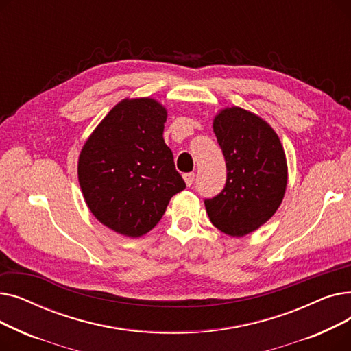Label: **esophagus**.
Listing matches in <instances>:
<instances>
[{
	"mask_svg": "<svg viewBox=\"0 0 351 351\" xmlns=\"http://www.w3.org/2000/svg\"><path fill=\"white\" fill-rule=\"evenodd\" d=\"M183 179H185V182H186V185H188V186H192V185H193V182H195V173H193V172H191V173H185V175H183Z\"/></svg>",
	"mask_w": 351,
	"mask_h": 351,
	"instance_id": "34e87169",
	"label": "esophagus"
}]
</instances>
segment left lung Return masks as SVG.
Listing matches in <instances>:
<instances>
[{
    "instance_id": "left-lung-1",
    "label": "left lung",
    "mask_w": 351,
    "mask_h": 351,
    "mask_svg": "<svg viewBox=\"0 0 351 351\" xmlns=\"http://www.w3.org/2000/svg\"><path fill=\"white\" fill-rule=\"evenodd\" d=\"M213 132L226 162L225 188L205 199L210 222L241 237L274 215L285 196L287 166L279 136L259 117L228 108L213 121Z\"/></svg>"
}]
</instances>
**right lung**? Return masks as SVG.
Masks as SVG:
<instances>
[{"label":"right lung","mask_w":351,"mask_h":351,"mask_svg":"<svg viewBox=\"0 0 351 351\" xmlns=\"http://www.w3.org/2000/svg\"><path fill=\"white\" fill-rule=\"evenodd\" d=\"M166 110L156 101L119 102L82 147L78 179L90 212L121 234L138 237L186 188L163 141Z\"/></svg>","instance_id":"1"}]
</instances>
